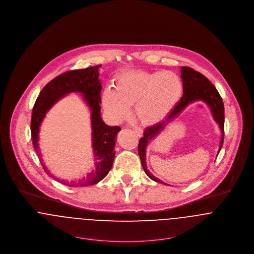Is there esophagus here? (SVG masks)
Here are the masks:
<instances>
[{
    "label": "esophagus",
    "mask_w": 254,
    "mask_h": 254,
    "mask_svg": "<svg viewBox=\"0 0 254 254\" xmlns=\"http://www.w3.org/2000/svg\"><path fill=\"white\" fill-rule=\"evenodd\" d=\"M133 130H134L135 133H136L138 137H141L143 135V130L141 128H139V127H134Z\"/></svg>",
    "instance_id": "1"
}]
</instances>
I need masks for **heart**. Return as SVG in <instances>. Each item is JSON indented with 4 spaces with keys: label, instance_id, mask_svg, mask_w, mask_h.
Instances as JSON below:
<instances>
[{
    "label": "heart",
    "instance_id": "obj_1",
    "mask_svg": "<svg viewBox=\"0 0 254 254\" xmlns=\"http://www.w3.org/2000/svg\"><path fill=\"white\" fill-rule=\"evenodd\" d=\"M183 92L179 75L171 71H127L114 80V89L103 94V105L116 121L129 114L134 105L137 119L144 125H156L170 114Z\"/></svg>",
    "mask_w": 254,
    "mask_h": 254
}]
</instances>
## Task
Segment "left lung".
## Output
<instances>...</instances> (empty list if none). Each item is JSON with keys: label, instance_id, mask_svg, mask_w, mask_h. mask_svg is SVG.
I'll use <instances>...</instances> for the list:
<instances>
[{"label": "left lung", "instance_id": "8db88e82", "mask_svg": "<svg viewBox=\"0 0 254 254\" xmlns=\"http://www.w3.org/2000/svg\"><path fill=\"white\" fill-rule=\"evenodd\" d=\"M180 73H181L180 76H181L182 84H183V96L180 99V102L174 107V109L170 112V114L162 122H160L154 126L149 127L144 130V136L140 139L139 145H138V153H139L142 167H143L145 173L147 174V176L149 177V179H151L156 182H159V183H163V184H165L164 182L161 181L160 179L155 178L152 174H150L147 168L146 149H147V146H148L149 141H151L152 139H154V137H156L157 135L159 134L170 122L176 119L187 105L194 103L196 101H201L208 105L209 108L212 112L213 118L216 121V123H218V125L221 128V131H222V138H221V142H220L219 152L224 144V106L223 100H222L218 90L216 89L214 84H212L210 82V80L207 77H205L199 72L194 71V69H192L190 67H186V66L181 67Z\"/></svg>", "mask_w": 254, "mask_h": 254}]
</instances>
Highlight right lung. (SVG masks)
I'll return each instance as SVG.
<instances>
[{
  "label": "right lung",
  "mask_w": 254,
  "mask_h": 254,
  "mask_svg": "<svg viewBox=\"0 0 254 254\" xmlns=\"http://www.w3.org/2000/svg\"><path fill=\"white\" fill-rule=\"evenodd\" d=\"M102 65L85 69L73 70L55 77L40 92L32 109L30 131L32 144L40 162L49 176L60 183L70 187H84L94 185L105 179L112 168L115 157L116 137L121 130L120 127H109L101 117V90L99 70ZM80 92L91 111L92 147L94 152V166L85 177L77 181L67 182L52 175L43 164L38 144L39 127L45 113L64 95L69 92Z\"/></svg>",
  "instance_id": "obj_1"
}]
</instances>
